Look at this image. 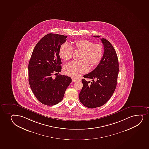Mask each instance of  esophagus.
<instances>
[{
	"label": "esophagus",
	"instance_id": "1",
	"mask_svg": "<svg viewBox=\"0 0 149 149\" xmlns=\"http://www.w3.org/2000/svg\"><path fill=\"white\" fill-rule=\"evenodd\" d=\"M78 81V80H77V79H74V78H72V82H75V81Z\"/></svg>",
	"mask_w": 149,
	"mask_h": 149
}]
</instances>
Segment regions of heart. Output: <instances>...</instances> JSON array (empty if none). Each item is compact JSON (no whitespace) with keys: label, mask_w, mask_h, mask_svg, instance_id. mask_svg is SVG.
I'll return each instance as SVG.
<instances>
[{"label":"heart","mask_w":149,"mask_h":149,"mask_svg":"<svg viewBox=\"0 0 149 149\" xmlns=\"http://www.w3.org/2000/svg\"><path fill=\"white\" fill-rule=\"evenodd\" d=\"M75 47L77 50L82 51L81 61H75L65 65L63 71L67 75L72 77H77L89 70L90 63L91 66L97 65L100 62L103 48L99 44H94L87 40H80L74 42ZM74 49L69 43L65 42L61 46L59 55L62 60L66 61L72 58Z\"/></svg>","instance_id":"heart-1"}]
</instances>
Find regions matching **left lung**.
<instances>
[{"mask_svg":"<svg viewBox=\"0 0 149 149\" xmlns=\"http://www.w3.org/2000/svg\"><path fill=\"white\" fill-rule=\"evenodd\" d=\"M101 41L104 49L102 59L94 70L84 75L85 79H93V82L87 81L84 79L81 80L83 87L79 95V100L88 108L99 107L105 104L116 87L119 72L116 52L108 40L102 38ZM94 79L96 81H94Z\"/></svg>","mask_w":149,"mask_h":149,"instance_id":"left-lung-1","label":"left lung"}]
</instances>
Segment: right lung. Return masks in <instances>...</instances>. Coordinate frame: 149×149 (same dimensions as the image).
<instances>
[{
	"label": "right lung",
	"instance_id": "1",
	"mask_svg": "<svg viewBox=\"0 0 149 149\" xmlns=\"http://www.w3.org/2000/svg\"><path fill=\"white\" fill-rule=\"evenodd\" d=\"M67 37L52 33L44 36L35 47L29 61V84L36 98L43 104L52 106L60 102L72 82L67 75L52 77L62 70L59 50Z\"/></svg>",
	"mask_w": 149,
	"mask_h": 149
}]
</instances>
